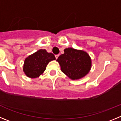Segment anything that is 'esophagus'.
I'll return each instance as SVG.
<instances>
[{"label":"esophagus","instance_id":"esophagus-1","mask_svg":"<svg viewBox=\"0 0 121 121\" xmlns=\"http://www.w3.org/2000/svg\"><path fill=\"white\" fill-rule=\"evenodd\" d=\"M59 54H57V55H56V56H55V57H56V59H57V58H58V57H59Z\"/></svg>","mask_w":121,"mask_h":121}]
</instances>
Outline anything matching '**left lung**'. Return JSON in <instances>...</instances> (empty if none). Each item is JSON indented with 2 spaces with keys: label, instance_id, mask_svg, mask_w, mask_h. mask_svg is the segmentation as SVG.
I'll list each match as a JSON object with an SVG mask.
<instances>
[{
  "label": "left lung",
  "instance_id": "1",
  "mask_svg": "<svg viewBox=\"0 0 121 121\" xmlns=\"http://www.w3.org/2000/svg\"><path fill=\"white\" fill-rule=\"evenodd\" d=\"M61 71L72 80L80 79L90 71L91 59L86 51L67 48L56 60Z\"/></svg>",
  "mask_w": 121,
  "mask_h": 121
}]
</instances>
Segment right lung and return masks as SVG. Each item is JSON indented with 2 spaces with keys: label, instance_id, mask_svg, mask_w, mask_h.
<instances>
[{
  "label": "right lung",
  "instance_id": "add662e5",
  "mask_svg": "<svg viewBox=\"0 0 121 121\" xmlns=\"http://www.w3.org/2000/svg\"><path fill=\"white\" fill-rule=\"evenodd\" d=\"M54 60H56L54 54L40 49L25 58L23 71L28 78H39L43 73L48 64Z\"/></svg>",
  "mask_w": 121,
  "mask_h": 121
}]
</instances>
